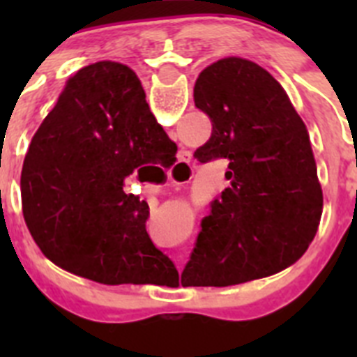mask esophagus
<instances>
[{
    "label": "esophagus",
    "instance_id": "34e87169",
    "mask_svg": "<svg viewBox=\"0 0 357 357\" xmlns=\"http://www.w3.org/2000/svg\"><path fill=\"white\" fill-rule=\"evenodd\" d=\"M189 159H191V153H189V151H185V150H182L181 153H178V160H176V164H175V168H173L172 175L175 176V173H182V172H184V169H188L189 168ZM176 181H181V176H178V178H175V181H173V178H172V182H176Z\"/></svg>",
    "mask_w": 357,
    "mask_h": 357
}]
</instances>
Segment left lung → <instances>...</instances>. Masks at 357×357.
Masks as SVG:
<instances>
[{"instance_id":"left-lung-1","label":"left lung","mask_w":357,"mask_h":357,"mask_svg":"<svg viewBox=\"0 0 357 357\" xmlns=\"http://www.w3.org/2000/svg\"><path fill=\"white\" fill-rule=\"evenodd\" d=\"M193 96L213 123L195 157L229 160L230 185L202 220L182 286L273 275L307 250L320 223L324 197L307 128L282 85L247 59L207 66Z\"/></svg>"}]
</instances>
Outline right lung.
<instances>
[{"instance_id": "obj_1", "label": "right lung", "mask_w": 357, "mask_h": 357, "mask_svg": "<svg viewBox=\"0 0 357 357\" xmlns=\"http://www.w3.org/2000/svg\"><path fill=\"white\" fill-rule=\"evenodd\" d=\"M144 98L127 66H85L24 157L21 195L31 238L56 266L100 284H150L176 273L148 236V204L123 191L144 164L175 160V143Z\"/></svg>"}]
</instances>
